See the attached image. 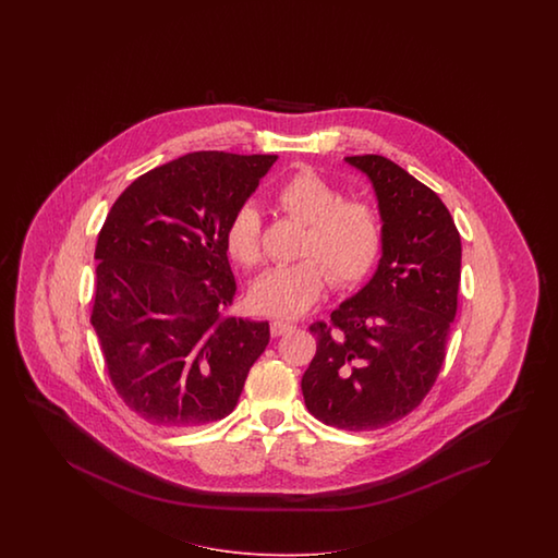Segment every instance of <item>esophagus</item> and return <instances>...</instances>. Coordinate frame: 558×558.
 <instances>
[{"label": "esophagus", "mask_w": 558, "mask_h": 558, "mask_svg": "<svg viewBox=\"0 0 558 558\" xmlns=\"http://www.w3.org/2000/svg\"><path fill=\"white\" fill-rule=\"evenodd\" d=\"M294 329V325H290V323L284 322H274L271 323V336L274 338H280V336H287Z\"/></svg>", "instance_id": "1"}]
</instances>
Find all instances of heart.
Returning a JSON list of instances; mask_svg holds the SVG:
<instances>
[{
    "instance_id": "obj_1",
    "label": "heart",
    "mask_w": 558,
    "mask_h": 558,
    "mask_svg": "<svg viewBox=\"0 0 558 558\" xmlns=\"http://www.w3.org/2000/svg\"><path fill=\"white\" fill-rule=\"evenodd\" d=\"M274 201L290 219L306 225L304 259L274 266L252 288L257 311L274 317H299L322 299L327 278L339 288L354 287L371 274L385 243L378 208L366 201H343L338 187L311 169L284 180ZM227 252L236 264L254 268L262 262V215L243 204L227 225Z\"/></svg>"
}]
</instances>
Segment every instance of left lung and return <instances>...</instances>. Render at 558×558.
Masks as SVG:
<instances>
[{"instance_id":"8db88e82","label":"left lung","mask_w":558,"mask_h":558,"mask_svg":"<svg viewBox=\"0 0 558 558\" xmlns=\"http://www.w3.org/2000/svg\"><path fill=\"white\" fill-rule=\"evenodd\" d=\"M345 163L371 180L385 243L366 287L311 325L317 354L304 405L325 425L362 432L399 422L434 387L457 317L462 243L438 194L383 155Z\"/></svg>"}]
</instances>
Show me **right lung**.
I'll return each instance as SVG.
<instances>
[{
  "label": "right lung",
  "instance_id": "add662e5",
  "mask_svg": "<svg viewBox=\"0 0 558 558\" xmlns=\"http://www.w3.org/2000/svg\"><path fill=\"white\" fill-rule=\"evenodd\" d=\"M276 155L187 153L136 178L96 245L92 325L114 389L138 417L196 427L235 409L270 341L268 322L227 315V225Z\"/></svg>",
  "mask_w": 558,
  "mask_h": 558
}]
</instances>
